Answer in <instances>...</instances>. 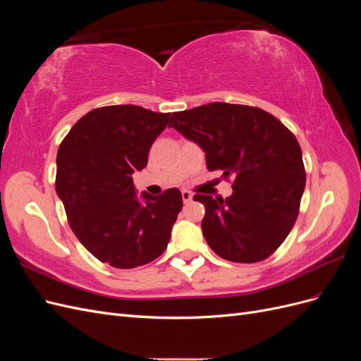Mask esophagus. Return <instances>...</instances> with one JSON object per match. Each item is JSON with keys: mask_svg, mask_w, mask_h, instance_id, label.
I'll return each mask as SVG.
<instances>
[{"mask_svg": "<svg viewBox=\"0 0 361 361\" xmlns=\"http://www.w3.org/2000/svg\"><path fill=\"white\" fill-rule=\"evenodd\" d=\"M182 200H183V203H190L192 200V194L187 190H183L182 191Z\"/></svg>", "mask_w": 361, "mask_h": 361, "instance_id": "esophagus-1", "label": "esophagus"}]
</instances>
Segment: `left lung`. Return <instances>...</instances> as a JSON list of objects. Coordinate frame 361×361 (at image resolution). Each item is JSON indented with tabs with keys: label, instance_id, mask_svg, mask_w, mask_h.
I'll return each instance as SVG.
<instances>
[{
	"label": "left lung",
	"instance_id": "1",
	"mask_svg": "<svg viewBox=\"0 0 361 361\" xmlns=\"http://www.w3.org/2000/svg\"><path fill=\"white\" fill-rule=\"evenodd\" d=\"M170 122L204 150L207 169L233 179L231 197L194 195L206 209V243L238 264L269 257L300 214L305 170L298 140L277 117L239 104H206L173 113Z\"/></svg>",
	"mask_w": 361,
	"mask_h": 361
}]
</instances>
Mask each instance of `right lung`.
<instances>
[{
  "instance_id": "right-lung-1",
  "label": "right lung",
  "mask_w": 361,
  "mask_h": 361,
  "mask_svg": "<svg viewBox=\"0 0 361 361\" xmlns=\"http://www.w3.org/2000/svg\"><path fill=\"white\" fill-rule=\"evenodd\" d=\"M170 113L137 105L94 108L76 122L57 152L56 190L75 236L104 264L129 269L164 253L182 209L178 188L161 195L134 190L133 174L166 129Z\"/></svg>"
}]
</instances>
